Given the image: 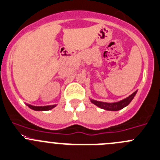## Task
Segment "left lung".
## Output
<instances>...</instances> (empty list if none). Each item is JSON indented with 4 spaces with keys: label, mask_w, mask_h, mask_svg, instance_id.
<instances>
[{
    "label": "left lung",
    "mask_w": 160,
    "mask_h": 160,
    "mask_svg": "<svg viewBox=\"0 0 160 160\" xmlns=\"http://www.w3.org/2000/svg\"><path fill=\"white\" fill-rule=\"evenodd\" d=\"M137 93V91H135L133 93H132L131 95L129 96L127 98L123 99V100H120V101L115 102V103H106V102H102V101H97V100H92L90 99V101L92 102V104L97 105V107L100 108L102 109H104V110L108 111H118L122 109L123 108L127 107L130 102L132 101V100L133 99V97H135Z\"/></svg>",
    "instance_id": "1"
}]
</instances>
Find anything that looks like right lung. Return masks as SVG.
Segmentation results:
<instances>
[{
	"label": "right lung",
	"instance_id": "right-lung-1",
	"mask_svg": "<svg viewBox=\"0 0 160 160\" xmlns=\"http://www.w3.org/2000/svg\"><path fill=\"white\" fill-rule=\"evenodd\" d=\"M30 108L33 109L34 111H48L52 109L56 105H48V106H33L30 104H27Z\"/></svg>",
	"mask_w": 160,
	"mask_h": 160
}]
</instances>
